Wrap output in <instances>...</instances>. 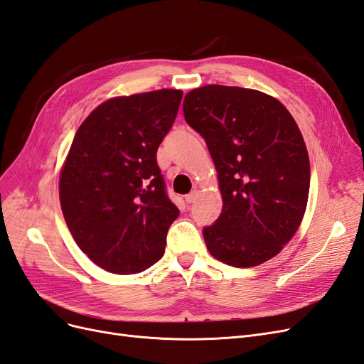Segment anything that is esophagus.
Here are the masks:
<instances>
[{
	"mask_svg": "<svg viewBox=\"0 0 364 364\" xmlns=\"http://www.w3.org/2000/svg\"><path fill=\"white\" fill-rule=\"evenodd\" d=\"M197 196H199V191L193 190L190 194L185 196V202H186V203H193V202L197 199Z\"/></svg>",
	"mask_w": 364,
	"mask_h": 364,
	"instance_id": "obj_1",
	"label": "esophagus"
}]
</instances>
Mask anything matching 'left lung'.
<instances>
[{
    "instance_id": "left-lung-1",
    "label": "left lung",
    "mask_w": 364,
    "mask_h": 364,
    "mask_svg": "<svg viewBox=\"0 0 364 364\" xmlns=\"http://www.w3.org/2000/svg\"><path fill=\"white\" fill-rule=\"evenodd\" d=\"M218 174L222 214L203 228L211 255L253 267L282 250L299 228L310 193V159L299 127L267 94L206 85L183 100Z\"/></svg>"
}]
</instances>
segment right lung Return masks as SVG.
Returning <instances> with one entry per match:
<instances>
[{
	"mask_svg": "<svg viewBox=\"0 0 364 364\" xmlns=\"http://www.w3.org/2000/svg\"><path fill=\"white\" fill-rule=\"evenodd\" d=\"M181 100L179 90L111 98L73 139L59 179L62 213L77 246L107 272L139 273L164 255L179 209L165 191L156 151Z\"/></svg>",
	"mask_w": 364,
	"mask_h": 364,
	"instance_id": "1",
	"label": "right lung"
}]
</instances>
